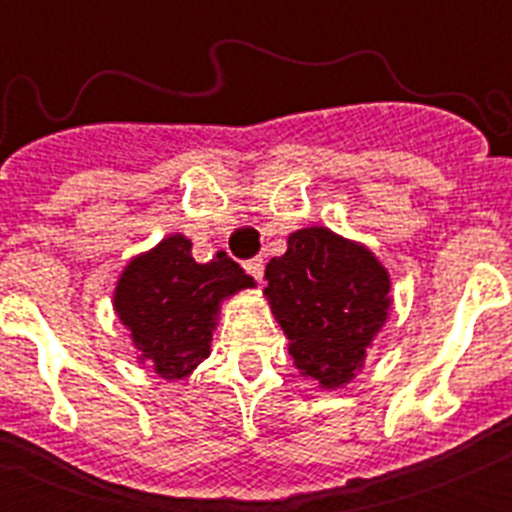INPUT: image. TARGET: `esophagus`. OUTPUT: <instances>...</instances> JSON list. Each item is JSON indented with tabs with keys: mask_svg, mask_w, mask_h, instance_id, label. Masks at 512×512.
I'll return each instance as SVG.
<instances>
[{
	"mask_svg": "<svg viewBox=\"0 0 512 512\" xmlns=\"http://www.w3.org/2000/svg\"><path fill=\"white\" fill-rule=\"evenodd\" d=\"M245 270L247 275H252L257 282H262V275H265V260H262V257H252V260L245 262Z\"/></svg>",
	"mask_w": 512,
	"mask_h": 512,
	"instance_id": "1",
	"label": "esophagus"
}]
</instances>
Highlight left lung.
<instances>
[{"instance_id":"left-lung-1","label":"left lung","mask_w":512,"mask_h":512,"mask_svg":"<svg viewBox=\"0 0 512 512\" xmlns=\"http://www.w3.org/2000/svg\"><path fill=\"white\" fill-rule=\"evenodd\" d=\"M265 297L304 379L334 391L352 384L391 309V277L361 242L329 227L287 235L265 267Z\"/></svg>"}]
</instances>
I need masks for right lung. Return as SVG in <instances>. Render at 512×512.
Returning a JSON list of instances; mask_svg holds the SVG:
<instances>
[{
	"label": "right lung",
	"mask_w": 512,
	"mask_h": 512,
	"mask_svg": "<svg viewBox=\"0 0 512 512\" xmlns=\"http://www.w3.org/2000/svg\"><path fill=\"white\" fill-rule=\"evenodd\" d=\"M252 287L257 282L225 252L200 265L193 242L173 232L128 260L113 289V312L138 364L151 366L160 379L180 381L210 356L220 304Z\"/></svg>",
	"instance_id": "right-lung-1"
}]
</instances>
